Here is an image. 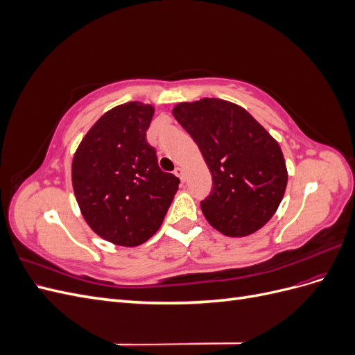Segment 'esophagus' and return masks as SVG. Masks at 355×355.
<instances>
[{
  "label": "esophagus",
  "mask_w": 355,
  "mask_h": 355,
  "mask_svg": "<svg viewBox=\"0 0 355 355\" xmlns=\"http://www.w3.org/2000/svg\"><path fill=\"white\" fill-rule=\"evenodd\" d=\"M175 175L180 179V182H185V171L182 167H176L175 168Z\"/></svg>",
  "instance_id": "34e87169"
}]
</instances>
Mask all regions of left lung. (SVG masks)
<instances>
[{"label":"left lung","instance_id":"1","mask_svg":"<svg viewBox=\"0 0 355 355\" xmlns=\"http://www.w3.org/2000/svg\"><path fill=\"white\" fill-rule=\"evenodd\" d=\"M194 139L213 179L201 201L204 218L228 237H245L270 220L284 197L287 167L282 148L240 105L202 98L173 108Z\"/></svg>","mask_w":355,"mask_h":355}]
</instances>
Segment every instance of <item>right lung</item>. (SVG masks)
Returning a JSON list of instances; mask_svg holds the SVG:
<instances>
[{
	"label": "right lung",
	"instance_id": "add662e5",
	"mask_svg": "<svg viewBox=\"0 0 355 355\" xmlns=\"http://www.w3.org/2000/svg\"><path fill=\"white\" fill-rule=\"evenodd\" d=\"M154 106L127 102L105 112L72 159V188L89 227L116 245L136 247L159 230L179 179L158 167L146 142Z\"/></svg>",
	"mask_w": 355,
	"mask_h": 355
}]
</instances>
